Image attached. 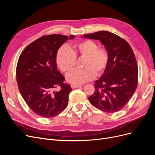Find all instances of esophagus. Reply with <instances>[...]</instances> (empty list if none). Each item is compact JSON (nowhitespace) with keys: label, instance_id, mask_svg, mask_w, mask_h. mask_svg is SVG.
Returning <instances> with one entry per match:
<instances>
[{"label":"esophagus","instance_id":"1","mask_svg":"<svg viewBox=\"0 0 155 155\" xmlns=\"http://www.w3.org/2000/svg\"><path fill=\"white\" fill-rule=\"evenodd\" d=\"M81 85H72L71 87L72 88H78V87H80Z\"/></svg>","mask_w":155,"mask_h":155}]
</instances>
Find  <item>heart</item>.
<instances>
[{
  "label": "heart",
  "instance_id": "obj_1",
  "mask_svg": "<svg viewBox=\"0 0 155 155\" xmlns=\"http://www.w3.org/2000/svg\"><path fill=\"white\" fill-rule=\"evenodd\" d=\"M78 58H83V68L70 72L67 80L73 84H83L92 80L95 75L100 76L104 73L109 63V54L105 48L98 47L96 42L86 39L74 44L70 49L61 46L56 54V63L63 72L68 74L75 67Z\"/></svg>",
  "mask_w": 155,
  "mask_h": 155
}]
</instances>
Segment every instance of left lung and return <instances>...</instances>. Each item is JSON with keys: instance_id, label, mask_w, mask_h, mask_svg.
<instances>
[{"instance_id": "8db88e82", "label": "left lung", "mask_w": 155, "mask_h": 155, "mask_svg": "<svg viewBox=\"0 0 155 155\" xmlns=\"http://www.w3.org/2000/svg\"><path fill=\"white\" fill-rule=\"evenodd\" d=\"M100 40L109 54L103 76L95 81V92L88 97L91 104L105 112H116L126 105L137 88L138 65L129 44L108 31L84 35Z\"/></svg>"}]
</instances>
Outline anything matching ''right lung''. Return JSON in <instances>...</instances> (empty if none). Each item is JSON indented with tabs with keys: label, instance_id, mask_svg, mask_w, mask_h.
<instances>
[{
	"label": "right lung",
	"instance_id": "obj_1",
	"mask_svg": "<svg viewBox=\"0 0 155 155\" xmlns=\"http://www.w3.org/2000/svg\"><path fill=\"white\" fill-rule=\"evenodd\" d=\"M74 35L42 36L22 51L18 58L16 76L21 94L30 109L44 118H52L67 107L72 91L57 69L56 54Z\"/></svg>",
	"mask_w": 155,
	"mask_h": 155
}]
</instances>
